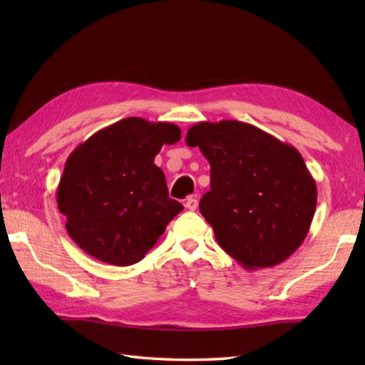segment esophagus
<instances>
[{"instance_id":"1","label":"esophagus","mask_w":365,"mask_h":365,"mask_svg":"<svg viewBox=\"0 0 365 365\" xmlns=\"http://www.w3.org/2000/svg\"><path fill=\"white\" fill-rule=\"evenodd\" d=\"M197 205H199L197 199H196V197H192V196H190V197L187 199V202H185V207H187L190 212H195L196 208H197Z\"/></svg>"}]
</instances>
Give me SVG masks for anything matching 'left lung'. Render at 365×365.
Listing matches in <instances>:
<instances>
[{
	"label": "left lung",
	"mask_w": 365,
	"mask_h": 365,
	"mask_svg": "<svg viewBox=\"0 0 365 365\" xmlns=\"http://www.w3.org/2000/svg\"><path fill=\"white\" fill-rule=\"evenodd\" d=\"M187 144L210 163V191L199 210L222 250L246 269L289 259L317 207V185L301 153L240 120L199 122Z\"/></svg>",
	"instance_id": "left-lung-1"
}]
</instances>
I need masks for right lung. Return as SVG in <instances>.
<instances>
[{
  "label": "right lung",
  "mask_w": 365,
  "mask_h": 365,
  "mask_svg": "<svg viewBox=\"0 0 365 365\" xmlns=\"http://www.w3.org/2000/svg\"><path fill=\"white\" fill-rule=\"evenodd\" d=\"M182 131L169 122L127 118L97 131L68 155L58 208L73 242L118 267L144 259L183 205L170 199L153 160Z\"/></svg>",
  "instance_id": "obj_1"
}]
</instances>
